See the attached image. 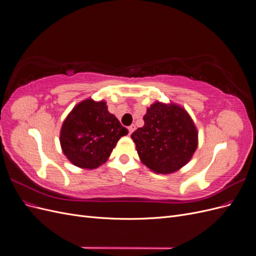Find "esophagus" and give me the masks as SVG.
Returning <instances> with one entry per match:
<instances>
[{"instance_id": "obj_1", "label": "esophagus", "mask_w": 256, "mask_h": 256, "mask_svg": "<svg viewBox=\"0 0 256 256\" xmlns=\"http://www.w3.org/2000/svg\"><path fill=\"white\" fill-rule=\"evenodd\" d=\"M128 130H129V134H132L134 131L136 130V126H134V125L129 126V127H128Z\"/></svg>"}]
</instances>
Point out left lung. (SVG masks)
I'll use <instances>...</instances> for the list:
<instances>
[{"mask_svg": "<svg viewBox=\"0 0 256 256\" xmlns=\"http://www.w3.org/2000/svg\"><path fill=\"white\" fill-rule=\"evenodd\" d=\"M144 126L131 134L142 164L157 174H171L191 160L198 134L191 116L176 104L154 102L143 116Z\"/></svg>", "mask_w": 256, "mask_h": 256, "instance_id": "1", "label": "left lung"}]
</instances>
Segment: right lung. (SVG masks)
Wrapping results in <instances>:
<instances>
[{
  "label": "right lung",
  "mask_w": 256,
  "mask_h": 256,
  "mask_svg": "<svg viewBox=\"0 0 256 256\" xmlns=\"http://www.w3.org/2000/svg\"><path fill=\"white\" fill-rule=\"evenodd\" d=\"M128 134L106 102L85 99L74 106L60 128V142L67 159L81 168H96L109 159L118 140Z\"/></svg>",
  "instance_id": "add662e5"
}]
</instances>
